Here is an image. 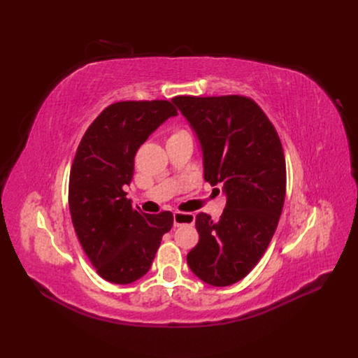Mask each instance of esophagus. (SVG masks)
Returning a JSON list of instances; mask_svg holds the SVG:
<instances>
[{
    "label": "esophagus",
    "instance_id": "obj_1",
    "mask_svg": "<svg viewBox=\"0 0 358 358\" xmlns=\"http://www.w3.org/2000/svg\"><path fill=\"white\" fill-rule=\"evenodd\" d=\"M195 223V215L192 213H179L175 211L173 213V224L175 227L183 226V224H194Z\"/></svg>",
    "mask_w": 358,
    "mask_h": 358
}]
</instances>
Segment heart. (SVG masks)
<instances>
[{
    "instance_id": "1",
    "label": "heart",
    "mask_w": 358,
    "mask_h": 358,
    "mask_svg": "<svg viewBox=\"0 0 358 358\" xmlns=\"http://www.w3.org/2000/svg\"><path fill=\"white\" fill-rule=\"evenodd\" d=\"M180 132H182V131H180Z\"/></svg>"
}]
</instances>
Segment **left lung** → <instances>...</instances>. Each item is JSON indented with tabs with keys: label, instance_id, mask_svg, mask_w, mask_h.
Wrapping results in <instances>:
<instances>
[{
	"label": "left lung",
	"instance_id": "1",
	"mask_svg": "<svg viewBox=\"0 0 358 358\" xmlns=\"http://www.w3.org/2000/svg\"><path fill=\"white\" fill-rule=\"evenodd\" d=\"M172 101L196 135L203 179L226 196L218 221L196 215L199 242L186 261L203 282L231 285L259 262L275 233L285 196L281 141L252 99L178 96Z\"/></svg>",
	"mask_w": 358,
	"mask_h": 358
}]
</instances>
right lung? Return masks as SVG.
<instances>
[{
	"label": "right lung",
	"mask_w": 358,
	"mask_h": 358,
	"mask_svg": "<svg viewBox=\"0 0 358 358\" xmlns=\"http://www.w3.org/2000/svg\"><path fill=\"white\" fill-rule=\"evenodd\" d=\"M176 108L167 100L117 101L84 134L70 173L68 202L78 241L97 274L113 284L145 275L173 214L134 208L124 186L134 175V157Z\"/></svg>",
	"instance_id": "add662e5"
}]
</instances>
